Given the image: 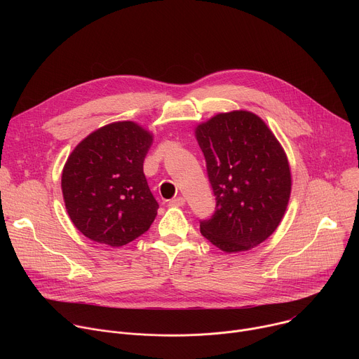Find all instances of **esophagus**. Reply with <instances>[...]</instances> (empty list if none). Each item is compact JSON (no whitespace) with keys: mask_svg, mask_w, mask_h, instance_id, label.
Masks as SVG:
<instances>
[{"mask_svg":"<svg viewBox=\"0 0 359 359\" xmlns=\"http://www.w3.org/2000/svg\"><path fill=\"white\" fill-rule=\"evenodd\" d=\"M184 203H186L184 197L179 196V197H175V198L169 200V206H173V208H182V206H184Z\"/></svg>","mask_w":359,"mask_h":359,"instance_id":"34e87169","label":"esophagus"}]
</instances>
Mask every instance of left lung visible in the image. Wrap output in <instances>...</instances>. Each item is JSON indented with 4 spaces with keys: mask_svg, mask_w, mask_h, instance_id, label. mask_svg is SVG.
I'll use <instances>...</instances> for the list:
<instances>
[{
    "mask_svg": "<svg viewBox=\"0 0 359 359\" xmlns=\"http://www.w3.org/2000/svg\"><path fill=\"white\" fill-rule=\"evenodd\" d=\"M216 196V212L200 233L226 252L267 240L288 206L291 172L285 151L262 118L248 111L219 114L196 128Z\"/></svg>",
    "mask_w": 359,
    "mask_h": 359,
    "instance_id": "1",
    "label": "left lung"
}]
</instances>
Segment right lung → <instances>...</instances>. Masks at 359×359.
<instances>
[{"label": "right lung", "instance_id": "1", "mask_svg": "<svg viewBox=\"0 0 359 359\" xmlns=\"http://www.w3.org/2000/svg\"><path fill=\"white\" fill-rule=\"evenodd\" d=\"M153 136L135 122L102 126L69 155L62 170V194L75 227L95 243L125 245L158 215L143 162Z\"/></svg>", "mask_w": 359, "mask_h": 359}]
</instances>
